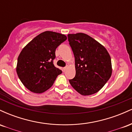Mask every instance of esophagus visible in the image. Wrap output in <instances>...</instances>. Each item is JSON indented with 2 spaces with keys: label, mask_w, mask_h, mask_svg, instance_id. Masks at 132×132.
<instances>
[{
  "label": "esophagus",
  "mask_w": 132,
  "mask_h": 132,
  "mask_svg": "<svg viewBox=\"0 0 132 132\" xmlns=\"http://www.w3.org/2000/svg\"><path fill=\"white\" fill-rule=\"evenodd\" d=\"M66 69H67V67H64L63 68V72H65V71H66Z\"/></svg>",
  "instance_id": "esophagus-1"
}]
</instances>
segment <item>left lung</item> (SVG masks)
<instances>
[{
	"instance_id": "obj_1",
	"label": "left lung",
	"mask_w": 132,
	"mask_h": 132,
	"mask_svg": "<svg viewBox=\"0 0 132 132\" xmlns=\"http://www.w3.org/2000/svg\"><path fill=\"white\" fill-rule=\"evenodd\" d=\"M68 41L75 57L76 76L69 80L82 95L99 91L111 77V57L106 48L88 35L68 34Z\"/></svg>"
}]
</instances>
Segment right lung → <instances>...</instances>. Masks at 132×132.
Here are the masks:
<instances>
[{
	"instance_id": "add662e5",
	"label": "right lung",
	"mask_w": 132,
	"mask_h": 132,
	"mask_svg": "<svg viewBox=\"0 0 132 132\" xmlns=\"http://www.w3.org/2000/svg\"><path fill=\"white\" fill-rule=\"evenodd\" d=\"M67 39L65 35L46 31L30 41L18 57L16 71L22 84L31 92L43 93L50 89L61 70L53 60L56 49Z\"/></svg>"
}]
</instances>
